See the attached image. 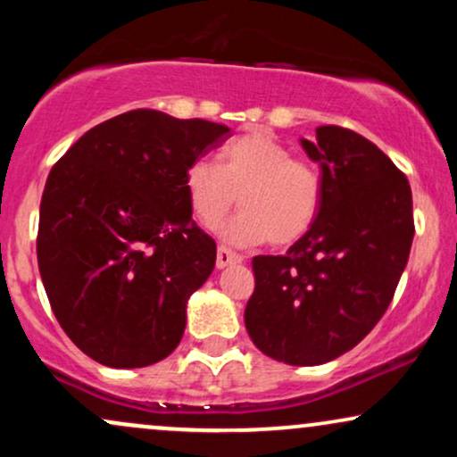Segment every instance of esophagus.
<instances>
[{
	"mask_svg": "<svg viewBox=\"0 0 457 457\" xmlns=\"http://www.w3.org/2000/svg\"><path fill=\"white\" fill-rule=\"evenodd\" d=\"M243 258L234 251L225 249V246H219L217 249V269H225V266H232V264H240Z\"/></svg>",
	"mask_w": 457,
	"mask_h": 457,
	"instance_id": "34e87169",
	"label": "esophagus"
}]
</instances>
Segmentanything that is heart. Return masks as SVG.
Segmentation results:
<instances>
[{"label": "heart", "instance_id": "heart-1", "mask_svg": "<svg viewBox=\"0 0 457 457\" xmlns=\"http://www.w3.org/2000/svg\"><path fill=\"white\" fill-rule=\"evenodd\" d=\"M185 191L197 221L212 228L236 206L243 212L219 228L225 243L251 246L269 240L290 246L316 223L322 178L307 161L292 159L270 135L246 133L221 150V162L195 159L185 171Z\"/></svg>", "mask_w": 457, "mask_h": 457}]
</instances>
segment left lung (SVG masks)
<instances>
[{"instance_id": "1", "label": "left lung", "mask_w": 457, "mask_h": 457, "mask_svg": "<svg viewBox=\"0 0 457 457\" xmlns=\"http://www.w3.org/2000/svg\"><path fill=\"white\" fill-rule=\"evenodd\" d=\"M301 145L322 174L318 219L286 255L253 258L245 327L270 359L322 365L353 350L389 307L411 253L412 193L354 130L318 127Z\"/></svg>"}]
</instances>
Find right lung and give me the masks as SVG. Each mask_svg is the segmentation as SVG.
I'll return each mask as SVG.
<instances>
[{
	"label": "right lung",
	"instance_id": "add662e5",
	"mask_svg": "<svg viewBox=\"0 0 457 457\" xmlns=\"http://www.w3.org/2000/svg\"><path fill=\"white\" fill-rule=\"evenodd\" d=\"M229 137L225 124L135 109L87 130L46 178L38 269L81 353L133 370L170 356L217 245L193 223L185 171Z\"/></svg>",
	"mask_w": 457,
	"mask_h": 457
}]
</instances>
